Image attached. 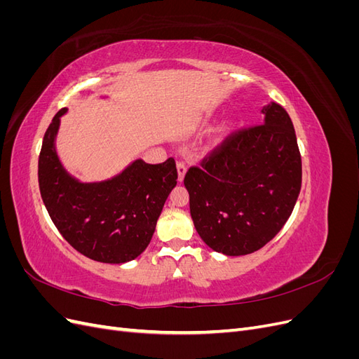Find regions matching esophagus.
I'll use <instances>...</instances> for the list:
<instances>
[{
  "instance_id": "obj_1",
  "label": "esophagus",
  "mask_w": 359,
  "mask_h": 359,
  "mask_svg": "<svg viewBox=\"0 0 359 359\" xmlns=\"http://www.w3.org/2000/svg\"><path fill=\"white\" fill-rule=\"evenodd\" d=\"M177 170H178V181H180V182H182V181H184V177H186V172H187L186 163L180 161L178 165H177Z\"/></svg>"
}]
</instances>
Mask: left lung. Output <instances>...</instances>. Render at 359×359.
<instances>
[{"mask_svg": "<svg viewBox=\"0 0 359 359\" xmlns=\"http://www.w3.org/2000/svg\"><path fill=\"white\" fill-rule=\"evenodd\" d=\"M264 124L238 130L184 178L203 243L226 256L262 248L290 217L301 190V154L289 114L262 109Z\"/></svg>", "mask_w": 359, "mask_h": 359, "instance_id": "8db88e82", "label": "left lung"}]
</instances>
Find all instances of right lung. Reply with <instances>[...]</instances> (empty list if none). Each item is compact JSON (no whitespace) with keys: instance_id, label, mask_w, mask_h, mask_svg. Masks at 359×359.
<instances>
[{"instance_id":"1","label":"right lung","mask_w":359,"mask_h":359,"mask_svg":"<svg viewBox=\"0 0 359 359\" xmlns=\"http://www.w3.org/2000/svg\"><path fill=\"white\" fill-rule=\"evenodd\" d=\"M61 109L49 124L39 157V186L53 224L74 250L103 264H124L148 247L169 193L175 160L148 165L137 158L118 175L82 182L64 169L55 139Z\"/></svg>"}]
</instances>
